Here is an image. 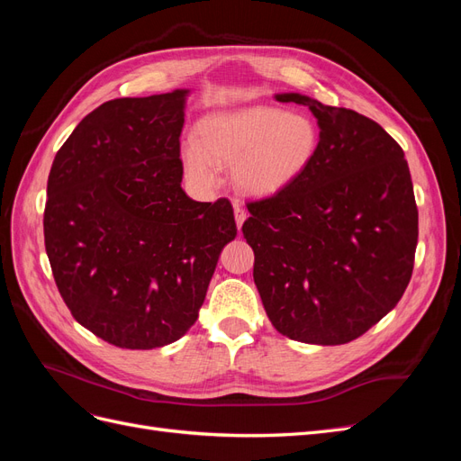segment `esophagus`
Returning <instances> with one entry per match:
<instances>
[{"instance_id":"obj_1","label":"esophagus","mask_w":461,"mask_h":461,"mask_svg":"<svg viewBox=\"0 0 461 461\" xmlns=\"http://www.w3.org/2000/svg\"><path fill=\"white\" fill-rule=\"evenodd\" d=\"M246 217H248V213H246V209L239 203V202H234V219H236V227H242V222L246 221Z\"/></svg>"}]
</instances>
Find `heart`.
Segmentation results:
<instances>
[{
    "mask_svg": "<svg viewBox=\"0 0 461 461\" xmlns=\"http://www.w3.org/2000/svg\"><path fill=\"white\" fill-rule=\"evenodd\" d=\"M319 146L317 124L276 107H244L205 117L196 140L183 144L188 178L200 188L219 183V167L249 196L281 192L308 169Z\"/></svg>",
    "mask_w": 461,
    "mask_h": 461,
    "instance_id": "b5f03b06",
    "label": "heart"
}]
</instances>
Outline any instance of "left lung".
Segmentation results:
<instances>
[{
	"mask_svg": "<svg viewBox=\"0 0 461 461\" xmlns=\"http://www.w3.org/2000/svg\"><path fill=\"white\" fill-rule=\"evenodd\" d=\"M313 161L294 183L248 202L242 232L273 327L321 346L352 342L394 308L413 273L417 205L408 161L379 122L308 95Z\"/></svg>",
	"mask_w": 461,
	"mask_h": 461,
	"instance_id": "obj_1",
	"label": "left lung"
}]
</instances>
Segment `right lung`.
Listing matches in <instances>:
<instances>
[{"label":"right lung","instance_id":"right-lung-1","mask_svg":"<svg viewBox=\"0 0 461 461\" xmlns=\"http://www.w3.org/2000/svg\"><path fill=\"white\" fill-rule=\"evenodd\" d=\"M186 94L95 107L48 176L44 242L59 294L82 327L127 350L185 337L236 236L227 198L194 202L180 186Z\"/></svg>","mask_w":461,"mask_h":461}]
</instances>
